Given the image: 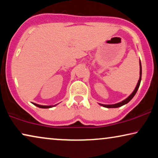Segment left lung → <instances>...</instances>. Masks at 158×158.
Returning a JSON list of instances; mask_svg holds the SVG:
<instances>
[{"instance_id":"1","label":"left lung","mask_w":158,"mask_h":158,"mask_svg":"<svg viewBox=\"0 0 158 158\" xmlns=\"http://www.w3.org/2000/svg\"><path fill=\"white\" fill-rule=\"evenodd\" d=\"M139 67H140V71H139V81H138V83H137V85L136 86L135 89L134 90V91L132 92V94H131L130 96H129L128 98H127L125 100L122 101V102H119V103H115V104H111V105H105V104H101V103H99L101 106H103V107H106V108H118V107H120L122 106L123 105H125L127 104V103H129V101H130L131 99L133 98V97L135 96V95L136 94V93H137L138 88L139 87V85H140V82H141V79H142V65H141V62L139 61Z\"/></svg>"}]
</instances>
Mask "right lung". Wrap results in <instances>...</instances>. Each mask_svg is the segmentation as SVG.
<instances>
[{"label":"right lung","instance_id":"add662e5","mask_svg":"<svg viewBox=\"0 0 158 158\" xmlns=\"http://www.w3.org/2000/svg\"><path fill=\"white\" fill-rule=\"evenodd\" d=\"M33 104L35 105L36 106H37L39 108H42V109H49V108H52V107L54 106H42V105L36 104V103H33Z\"/></svg>","mask_w":158,"mask_h":158}]
</instances>
